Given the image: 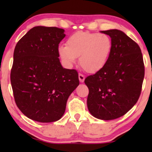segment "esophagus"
<instances>
[{"mask_svg": "<svg viewBox=\"0 0 152 152\" xmlns=\"http://www.w3.org/2000/svg\"><path fill=\"white\" fill-rule=\"evenodd\" d=\"M78 78H79V81H80V82H81V83H83V82L84 81L85 76H83V74H78Z\"/></svg>", "mask_w": 152, "mask_h": 152, "instance_id": "esophagus-1", "label": "esophagus"}]
</instances>
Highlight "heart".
Instances as JSON below:
<instances>
[{"label": "heart", "mask_w": 152, "mask_h": 152, "mask_svg": "<svg viewBox=\"0 0 152 152\" xmlns=\"http://www.w3.org/2000/svg\"><path fill=\"white\" fill-rule=\"evenodd\" d=\"M112 42L104 34L78 31L71 35L66 45H60L58 53L66 65L71 66L79 56V63L86 72L94 74L102 70L109 61Z\"/></svg>", "instance_id": "heart-1"}]
</instances>
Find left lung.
<instances>
[{
	"mask_svg": "<svg viewBox=\"0 0 152 152\" xmlns=\"http://www.w3.org/2000/svg\"><path fill=\"white\" fill-rule=\"evenodd\" d=\"M109 35L112 50L105 67L85 79L89 93L87 106L92 116L113 120L126 114L137 102L144 77L139 45L117 29L101 31Z\"/></svg>",
	"mask_w": 152,
	"mask_h": 152,
	"instance_id": "1",
	"label": "left lung"
}]
</instances>
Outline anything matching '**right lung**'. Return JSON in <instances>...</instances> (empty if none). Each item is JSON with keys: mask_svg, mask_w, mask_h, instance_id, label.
<instances>
[{"mask_svg": "<svg viewBox=\"0 0 152 152\" xmlns=\"http://www.w3.org/2000/svg\"><path fill=\"white\" fill-rule=\"evenodd\" d=\"M65 36L62 28L36 26L15 47L10 72L15 102L23 114L36 121L60 119L79 84L77 71L63 68L58 58V44Z\"/></svg>", "mask_w": 152, "mask_h": 152, "instance_id": "add662e5", "label": "right lung"}]
</instances>
